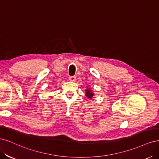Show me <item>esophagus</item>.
Here are the masks:
<instances>
[{
    "instance_id": "34e87169",
    "label": "esophagus",
    "mask_w": 159,
    "mask_h": 159,
    "mask_svg": "<svg viewBox=\"0 0 159 159\" xmlns=\"http://www.w3.org/2000/svg\"><path fill=\"white\" fill-rule=\"evenodd\" d=\"M69 80L72 81V82H75L76 80V76H69Z\"/></svg>"
}]
</instances>
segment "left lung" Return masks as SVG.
Segmentation results:
<instances>
[{
	"instance_id": "left-lung-1",
	"label": "left lung",
	"mask_w": 159,
	"mask_h": 159,
	"mask_svg": "<svg viewBox=\"0 0 159 159\" xmlns=\"http://www.w3.org/2000/svg\"><path fill=\"white\" fill-rule=\"evenodd\" d=\"M93 95H94V93L92 92L90 89L88 88V89L86 90V96H87V98L91 99L93 97Z\"/></svg>"
}]
</instances>
